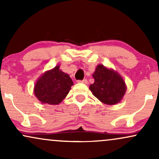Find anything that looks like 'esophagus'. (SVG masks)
I'll return each instance as SVG.
<instances>
[{"mask_svg": "<svg viewBox=\"0 0 159 159\" xmlns=\"http://www.w3.org/2000/svg\"><path fill=\"white\" fill-rule=\"evenodd\" d=\"M78 83H83V84H87V80L86 79H83V80H78Z\"/></svg>", "mask_w": 159, "mask_h": 159, "instance_id": "1", "label": "esophagus"}]
</instances>
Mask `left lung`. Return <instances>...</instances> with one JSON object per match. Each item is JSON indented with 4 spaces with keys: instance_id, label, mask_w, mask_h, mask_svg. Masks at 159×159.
Instances as JSON below:
<instances>
[{
    "instance_id": "obj_1",
    "label": "left lung",
    "mask_w": 159,
    "mask_h": 159,
    "mask_svg": "<svg viewBox=\"0 0 159 159\" xmlns=\"http://www.w3.org/2000/svg\"><path fill=\"white\" fill-rule=\"evenodd\" d=\"M93 77L95 81L90 84V90L93 96L106 105L120 102L126 87L123 78L117 72L107 69L103 65H98Z\"/></svg>"
}]
</instances>
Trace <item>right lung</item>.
I'll list each match as a JSON object with an SVG mask.
<instances>
[{
  "instance_id": "right-lung-1",
  "label": "right lung",
  "mask_w": 159,
  "mask_h": 159,
  "mask_svg": "<svg viewBox=\"0 0 159 159\" xmlns=\"http://www.w3.org/2000/svg\"><path fill=\"white\" fill-rule=\"evenodd\" d=\"M73 82L69 75L64 73L57 66L43 75L36 82L34 93L43 103L57 105L69 93Z\"/></svg>"
}]
</instances>
